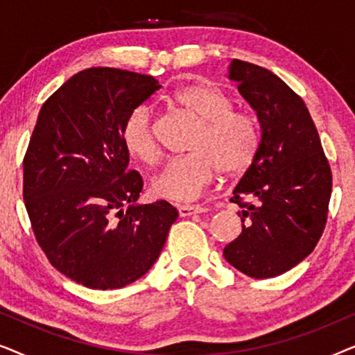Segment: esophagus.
Returning a JSON list of instances; mask_svg holds the SVG:
<instances>
[{
    "label": "esophagus",
    "instance_id": "esophagus-1",
    "mask_svg": "<svg viewBox=\"0 0 355 355\" xmlns=\"http://www.w3.org/2000/svg\"><path fill=\"white\" fill-rule=\"evenodd\" d=\"M178 211L181 216H191V215H197V213L207 211V208H203L200 205H179Z\"/></svg>",
    "mask_w": 355,
    "mask_h": 355
}]
</instances>
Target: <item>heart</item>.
I'll return each instance as SVG.
<instances>
[{"mask_svg": "<svg viewBox=\"0 0 355 355\" xmlns=\"http://www.w3.org/2000/svg\"><path fill=\"white\" fill-rule=\"evenodd\" d=\"M168 105L198 123L192 135L191 153L174 158L153 179L155 197L189 202L200 196L218 178L242 176L255 162L260 147V130L254 116L232 108L231 95L210 82H193L173 92ZM123 147L130 157L155 164L162 157L153 132L152 113L139 106L130 111L121 128Z\"/></svg>", "mask_w": 355, "mask_h": 355, "instance_id": "heart-1", "label": "heart"}]
</instances>
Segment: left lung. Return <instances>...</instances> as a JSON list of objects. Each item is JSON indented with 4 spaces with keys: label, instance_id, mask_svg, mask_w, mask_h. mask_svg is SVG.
Returning a JSON list of instances; mask_svg holds the SVG:
<instances>
[{
    "label": "left lung",
    "instance_id": "8db88e82",
    "mask_svg": "<svg viewBox=\"0 0 355 355\" xmlns=\"http://www.w3.org/2000/svg\"><path fill=\"white\" fill-rule=\"evenodd\" d=\"M230 79L257 111L255 162L234 189L242 232L225 259L255 279L283 275L317 245L328 218L331 168L304 100L278 76L232 60Z\"/></svg>",
    "mask_w": 355,
    "mask_h": 355
}]
</instances>
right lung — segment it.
I'll return each instance as SVG.
<instances>
[{
  "mask_svg": "<svg viewBox=\"0 0 355 355\" xmlns=\"http://www.w3.org/2000/svg\"><path fill=\"white\" fill-rule=\"evenodd\" d=\"M162 89L152 76L90 67L43 103L26 157L32 231L55 268L90 289L124 288L152 268L178 210L135 205L142 176L128 169L121 128Z\"/></svg>",
  "mask_w": 355,
  "mask_h": 355,
  "instance_id": "1",
  "label": "right lung"
}]
</instances>
